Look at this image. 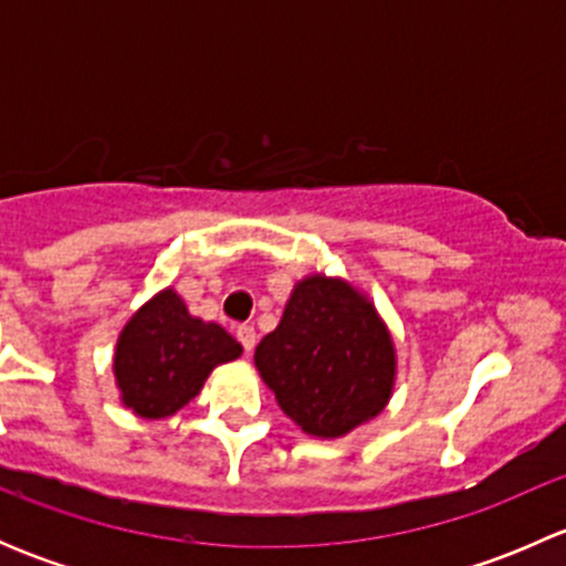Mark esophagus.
<instances>
[{
  "mask_svg": "<svg viewBox=\"0 0 566 566\" xmlns=\"http://www.w3.org/2000/svg\"><path fill=\"white\" fill-rule=\"evenodd\" d=\"M238 342H241L243 350H247V353L254 350V345H256L254 325H241V328H238Z\"/></svg>",
  "mask_w": 566,
  "mask_h": 566,
  "instance_id": "1",
  "label": "esophagus"
}]
</instances>
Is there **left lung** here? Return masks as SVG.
<instances>
[{
  "instance_id": "obj_1",
  "label": "left lung",
  "mask_w": 566,
  "mask_h": 566,
  "mask_svg": "<svg viewBox=\"0 0 566 566\" xmlns=\"http://www.w3.org/2000/svg\"><path fill=\"white\" fill-rule=\"evenodd\" d=\"M254 367L284 416L306 436L334 441L389 405L397 347L367 293L342 276L310 273L256 345Z\"/></svg>"
}]
</instances>
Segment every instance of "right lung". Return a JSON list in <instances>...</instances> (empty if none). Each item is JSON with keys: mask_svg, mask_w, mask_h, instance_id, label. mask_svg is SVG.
<instances>
[{"mask_svg": "<svg viewBox=\"0 0 566 566\" xmlns=\"http://www.w3.org/2000/svg\"><path fill=\"white\" fill-rule=\"evenodd\" d=\"M243 353L219 323L188 312L175 287H164L123 325L114 347L119 402L142 419H167L202 391L219 364Z\"/></svg>", "mask_w": 566, "mask_h": 566, "instance_id": "obj_1", "label": "right lung"}]
</instances>
